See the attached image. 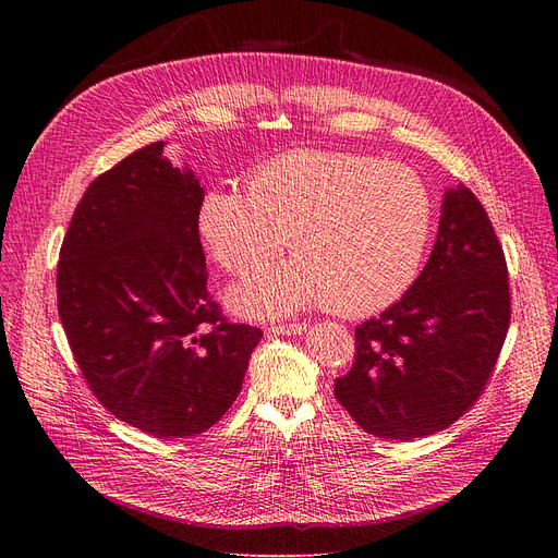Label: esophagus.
I'll use <instances>...</instances> for the list:
<instances>
[{
  "label": "esophagus",
  "mask_w": 558,
  "mask_h": 558,
  "mask_svg": "<svg viewBox=\"0 0 558 558\" xmlns=\"http://www.w3.org/2000/svg\"><path fill=\"white\" fill-rule=\"evenodd\" d=\"M305 330H307V324H287V326H271L269 335L291 337V335H303Z\"/></svg>",
  "instance_id": "34e87169"
}]
</instances>
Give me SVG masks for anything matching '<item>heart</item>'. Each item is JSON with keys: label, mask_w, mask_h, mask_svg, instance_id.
Returning a JSON list of instances; mask_svg holds the SVG:
<instances>
[{"label": "heart", "mask_w": 558, "mask_h": 558, "mask_svg": "<svg viewBox=\"0 0 558 558\" xmlns=\"http://www.w3.org/2000/svg\"><path fill=\"white\" fill-rule=\"evenodd\" d=\"M198 238L230 274H251L287 241L295 259L228 291L244 318H282L328 303L345 316L393 305L414 284L432 232L418 175L383 158L294 151L257 167L246 194L205 192Z\"/></svg>", "instance_id": "heart-1"}]
</instances>
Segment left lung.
Instances as JSON below:
<instances>
[{
	"label": "left lung",
	"instance_id": "left-lung-1",
	"mask_svg": "<svg viewBox=\"0 0 558 558\" xmlns=\"http://www.w3.org/2000/svg\"><path fill=\"white\" fill-rule=\"evenodd\" d=\"M511 318L505 251L465 185L441 201L436 242L400 301L355 328L357 355L335 398L368 434L414 441L480 398Z\"/></svg>",
	"mask_w": 558,
	"mask_h": 558
}]
</instances>
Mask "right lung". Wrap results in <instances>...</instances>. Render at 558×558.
I'll list each match as a JSON object with an SVG mask.
<instances>
[{"label":"right lung","mask_w":558,"mask_h":558,"mask_svg":"<svg viewBox=\"0 0 558 558\" xmlns=\"http://www.w3.org/2000/svg\"><path fill=\"white\" fill-rule=\"evenodd\" d=\"M203 187L165 142L97 175L58 262V314L112 416L158 438L210 429L242 391L262 332L226 324L196 230Z\"/></svg>","instance_id":"right-lung-1"}]
</instances>
